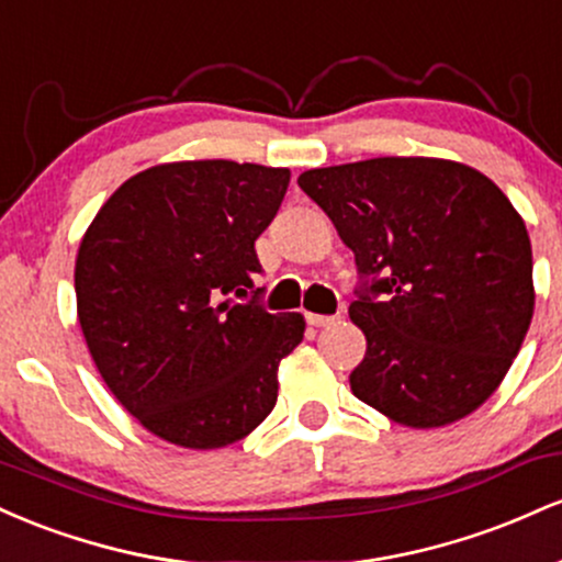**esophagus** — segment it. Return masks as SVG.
<instances>
[{"instance_id": "34e87169", "label": "esophagus", "mask_w": 562, "mask_h": 562, "mask_svg": "<svg viewBox=\"0 0 562 562\" xmlns=\"http://www.w3.org/2000/svg\"><path fill=\"white\" fill-rule=\"evenodd\" d=\"M308 325L314 327H327V325H335V322L340 319V314H306Z\"/></svg>"}]
</instances>
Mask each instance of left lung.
I'll return each instance as SVG.
<instances>
[{"label": "left lung", "mask_w": 562, "mask_h": 562, "mask_svg": "<svg viewBox=\"0 0 562 562\" xmlns=\"http://www.w3.org/2000/svg\"><path fill=\"white\" fill-rule=\"evenodd\" d=\"M299 187L353 250L348 306L367 353L359 402L409 428H441L486 402L533 317L524 218L492 179L441 158L312 169Z\"/></svg>", "instance_id": "1"}]
</instances>
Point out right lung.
Here are the masks:
<instances>
[{"label": "right lung", "mask_w": 562, "mask_h": 562, "mask_svg": "<svg viewBox=\"0 0 562 562\" xmlns=\"http://www.w3.org/2000/svg\"><path fill=\"white\" fill-rule=\"evenodd\" d=\"M288 169L182 160L126 179L76 259L81 333L113 396L150 434L187 449L240 441L277 404V367L301 314L261 306L256 240Z\"/></svg>", "instance_id": "add662e5"}]
</instances>
